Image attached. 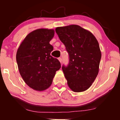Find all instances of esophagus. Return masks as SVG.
<instances>
[{
	"mask_svg": "<svg viewBox=\"0 0 120 120\" xmlns=\"http://www.w3.org/2000/svg\"><path fill=\"white\" fill-rule=\"evenodd\" d=\"M58 60L60 62V63H62V59L60 57V58H58Z\"/></svg>",
	"mask_w": 120,
	"mask_h": 120,
	"instance_id": "1",
	"label": "esophagus"
}]
</instances>
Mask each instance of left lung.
<instances>
[{
	"label": "left lung",
	"mask_w": 120,
	"mask_h": 120,
	"mask_svg": "<svg viewBox=\"0 0 120 120\" xmlns=\"http://www.w3.org/2000/svg\"><path fill=\"white\" fill-rule=\"evenodd\" d=\"M55 30L69 56L68 66H62L69 87L75 92L86 91L99 72L101 54L97 40L90 31L75 24Z\"/></svg>",
	"instance_id": "left-lung-1"
}]
</instances>
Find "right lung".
Instances as JSON below:
<instances>
[{
  "mask_svg": "<svg viewBox=\"0 0 120 120\" xmlns=\"http://www.w3.org/2000/svg\"><path fill=\"white\" fill-rule=\"evenodd\" d=\"M54 35V29H36L26 36L17 50L16 61L21 76L35 91L47 89L61 67L50 55L53 47L50 41Z\"/></svg>",
  "mask_w": 120,
  "mask_h": 120,
  "instance_id": "obj_1",
  "label": "right lung"
}]
</instances>
